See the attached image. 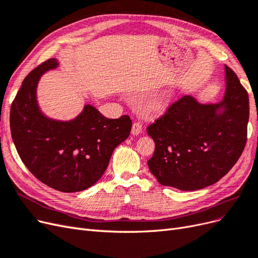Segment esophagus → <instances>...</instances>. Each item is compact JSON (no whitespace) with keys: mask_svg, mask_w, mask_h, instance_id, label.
Listing matches in <instances>:
<instances>
[{"mask_svg":"<svg viewBox=\"0 0 258 258\" xmlns=\"http://www.w3.org/2000/svg\"><path fill=\"white\" fill-rule=\"evenodd\" d=\"M143 131V124L140 122H135L133 123V126H132V134L133 135H138Z\"/></svg>","mask_w":258,"mask_h":258,"instance_id":"1","label":"esophagus"}]
</instances>
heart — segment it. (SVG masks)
I'll use <instances>...</instances> for the list:
<instances>
[{
  "label": "heart",
  "mask_w": 258,
  "mask_h": 258,
  "mask_svg": "<svg viewBox=\"0 0 258 258\" xmlns=\"http://www.w3.org/2000/svg\"><path fill=\"white\" fill-rule=\"evenodd\" d=\"M150 108L153 111H161L163 109V105L160 102H152L150 104Z\"/></svg>",
  "instance_id": "obj_1"
}]
</instances>
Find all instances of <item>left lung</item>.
Instances as JSON below:
<instances>
[{
    "mask_svg": "<svg viewBox=\"0 0 258 258\" xmlns=\"http://www.w3.org/2000/svg\"><path fill=\"white\" fill-rule=\"evenodd\" d=\"M226 92L218 105L184 95L147 127L155 143L149 169L162 185L182 190L209 186L222 179L242 154L250 108L246 90L225 65ZM220 106L226 109L217 115Z\"/></svg>",
    "mask_w": 258,
    "mask_h": 258,
    "instance_id": "left-lung-1",
    "label": "left lung"
}]
</instances>
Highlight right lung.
Wrapping results in <instances>:
<instances>
[{
	"instance_id": "right-lung-1",
	"label": "right lung",
	"mask_w": 258,
	"mask_h": 258,
	"mask_svg": "<svg viewBox=\"0 0 258 258\" xmlns=\"http://www.w3.org/2000/svg\"><path fill=\"white\" fill-rule=\"evenodd\" d=\"M56 65L49 59L24 78L11 108L12 137L36 179L60 192H80L101 179L114 148L128 137L132 120L126 114L108 119L90 105L70 122L45 118L36 104V85Z\"/></svg>"
}]
</instances>
